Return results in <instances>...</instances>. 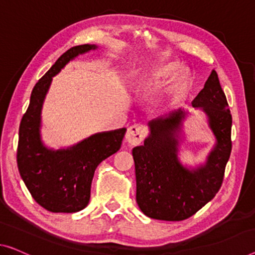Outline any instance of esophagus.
<instances>
[{
    "mask_svg": "<svg viewBox=\"0 0 255 255\" xmlns=\"http://www.w3.org/2000/svg\"><path fill=\"white\" fill-rule=\"evenodd\" d=\"M144 135H145V129L139 125H134V126L128 128L126 132V140L130 145H138L142 143Z\"/></svg>",
    "mask_w": 255,
    "mask_h": 255,
    "instance_id": "obj_1",
    "label": "esophagus"
}]
</instances>
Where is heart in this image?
<instances>
[{
	"mask_svg": "<svg viewBox=\"0 0 255 255\" xmlns=\"http://www.w3.org/2000/svg\"><path fill=\"white\" fill-rule=\"evenodd\" d=\"M166 88L159 98L160 104H175L184 97L191 87V75L185 70H181V65L175 60H165L154 64L136 74L132 81V89L136 93H146L154 87L167 81Z\"/></svg>",
	"mask_w": 255,
	"mask_h": 255,
	"instance_id": "b5f03b06",
	"label": "heart"
}]
</instances>
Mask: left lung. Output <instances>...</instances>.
Instances as JSON below:
<instances>
[{
    "instance_id": "obj_1",
    "label": "left lung",
    "mask_w": 255,
    "mask_h": 255,
    "mask_svg": "<svg viewBox=\"0 0 255 255\" xmlns=\"http://www.w3.org/2000/svg\"><path fill=\"white\" fill-rule=\"evenodd\" d=\"M191 104L205 113L215 137L205 164L188 168L178 159L182 127L189 113L182 109L149 121L150 132L144 145L132 149L136 201L151 219H188L214 198L222 185L231 153L233 118L214 70Z\"/></svg>"
}]
</instances>
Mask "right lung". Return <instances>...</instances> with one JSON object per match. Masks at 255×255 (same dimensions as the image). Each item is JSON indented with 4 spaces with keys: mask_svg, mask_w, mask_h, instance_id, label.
Here are the masks:
<instances>
[{
    "mask_svg": "<svg viewBox=\"0 0 255 255\" xmlns=\"http://www.w3.org/2000/svg\"><path fill=\"white\" fill-rule=\"evenodd\" d=\"M97 49L81 44L68 49L41 78L30 94L27 111L19 126L17 164L30 195L52 213H75L90 199L97 166L120 149L126 128L97 132L65 149H49L41 139V112L52 78L79 55Z\"/></svg>",
    "mask_w": 255,
    "mask_h": 255,
    "instance_id": "1",
    "label": "right lung"
}]
</instances>
